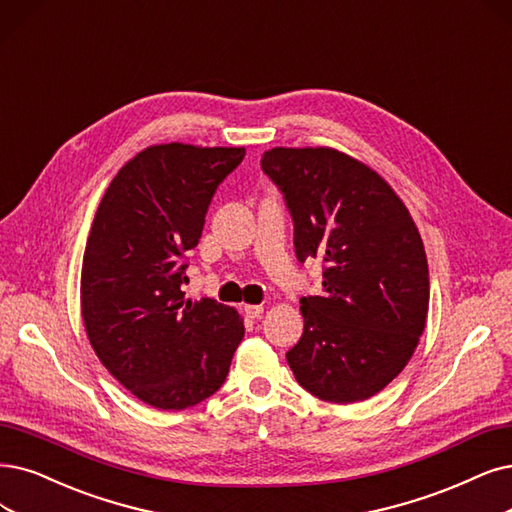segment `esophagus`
Here are the masks:
<instances>
[{"label":"esophagus","mask_w":512,"mask_h":512,"mask_svg":"<svg viewBox=\"0 0 512 512\" xmlns=\"http://www.w3.org/2000/svg\"><path fill=\"white\" fill-rule=\"evenodd\" d=\"M244 314L249 316V318H257V316H261L263 314V306H255V304H244Z\"/></svg>","instance_id":"obj_1"}]
</instances>
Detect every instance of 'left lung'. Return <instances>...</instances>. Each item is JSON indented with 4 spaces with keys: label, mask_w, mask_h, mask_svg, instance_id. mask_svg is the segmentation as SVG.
I'll list each match as a JSON object with an SVG mask.
<instances>
[{
    "label": "left lung",
    "mask_w": 512,
    "mask_h": 512,
    "mask_svg": "<svg viewBox=\"0 0 512 512\" xmlns=\"http://www.w3.org/2000/svg\"><path fill=\"white\" fill-rule=\"evenodd\" d=\"M261 168L285 194L297 259L325 261V291L301 297L304 335L287 363L320 401H365L405 369L426 327L418 227L388 181L344 151L274 147Z\"/></svg>",
    "instance_id": "left-lung-1"
}]
</instances>
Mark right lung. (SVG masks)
<instances>
[{
	"mask_svg": "<svg viewBox=\"0 0 512 512\" xmlns=\"http://www.w3.org/2000/svg\"><path fill=\"white\" fill-rule=\"evenodd\" d=\"M242 158L244 147L149 145L118 170L94 215L80 280L86 335L105 369L156 409L215 394L244 337L234 308L181 291L208 204Z\"/></svg>",
	"mask_w": 512,
	"mask_h": 512,
	"instance_id": "right-lung-1",
	"label": "right lung"
}]
</instances>
